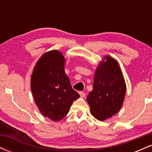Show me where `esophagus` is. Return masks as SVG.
<instances>
[{"mask_svg":"<svg viewBox=\"0 0 152 152\" xmlns=\"http://www.w3.org/2000/svg\"><path fill=\"white\" fill-rule=\"evenodd\" d=\"M79 94H80V96H81V98H84L85 96H86V94H85L84 93H83V92H82V91H80Z\"/></svg>","mask_w":152,"mask_h":152,"instance_id":"obj_1","label":"esophagus"}]
</instances>
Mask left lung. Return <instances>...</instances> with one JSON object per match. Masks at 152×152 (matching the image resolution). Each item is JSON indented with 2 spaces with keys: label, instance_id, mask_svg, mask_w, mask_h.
I'll list each match as a JSON object with an SVG mask.
<instances>
[{
  "label": "left lung",
  "instance_id": "1",
  "mask_svg": "<svg viewBox=\"0 0 152 152\" xmlns=\"http://www.w3.org/2000/svg\"><path fill=\"white\" fill-rule=\"evenodd\" d=\"M96 70L93 90L87 96L91 112L104 121L119 111L124 100L126 83L118 62L106 56Z\"/></svg>",
  "mask_w": 152,
  "mask_h": 152
}]
</instances>
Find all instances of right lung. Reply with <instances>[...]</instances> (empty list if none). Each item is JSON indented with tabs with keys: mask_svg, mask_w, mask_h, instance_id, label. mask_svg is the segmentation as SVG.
<instances>
[{
	"mask_svg": "<svg viewBox=\"0 0 152 152\" xmlns=\"http://www.w3.org/2000/svg\"><path fill=\"white\" fill-rule=\"evenodd\" d=\"M65 58L57 50L45 53L35 66L31 88L38 109L43 116L58 121L69 113L79 94L71 87L64 71Z\"/></svg>",
	"mask_w": 152,
	"mask_h": 152,
	"instance_id": "add662e5",
	"label": "right lung"
}]
</instances>
